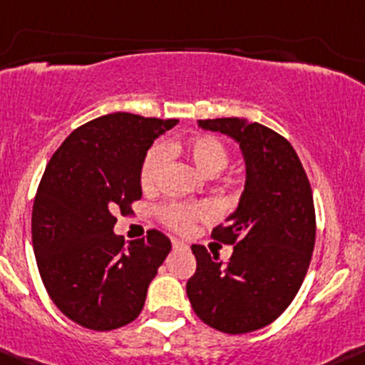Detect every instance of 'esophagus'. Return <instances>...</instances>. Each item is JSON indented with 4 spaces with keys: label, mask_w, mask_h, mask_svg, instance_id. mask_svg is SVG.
Listing matches in <instances>:
<instances>
[{
    "label": "esophagus",
    "mask_w": 365,
    "mask_h": 365,
    "mask_svg": "<svg viewBox=\"0 0 365 365\" xmlns=\"http://www.w3.org/2000/svg\"><path fill=\"white\" fill-rule=\"evenodd\" d=\"M172 247H174V250H186V244L182 242V240H179V239H174L172 240Z\"/></svg>",
    "instance_id": "esophagus-1"
}]
</instances>
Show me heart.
<instances>
[{
  "instance_id": "1",
  "label": "heart",
  "mask_w": 365,
  "mask_h": 365,
  "mask_svg": "<svg viewBox=\"0 0 365 365\" xmlns=\"http://www.w3.org/2000/svg\"><path fill=\"white\" fill-rule=\"evenodd\" d=\"M168 153H179L186 158L187 163L204 178H216L230 161V151L220 138L212 135H195L179 144L153 145L144 156L138 172V182L144 191L155 190L165 168ZM165 225L179 232L190 230L197 220H205L210 210L204 204H167L160 209Z\"/></svg>"
}]
</instances>
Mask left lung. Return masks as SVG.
Returning a JSON list of instances; mask_svg holds the SVG:
<instances>
[{
  "label": "left lung",
  "mask_w": 365,
  "mask_h": 365,
  "mask_svg": "<svg viewBox=\"0 0 365 365\" xmlns=\"http://www.w3.org/2000/svg\"><path fill=\"white\" fill-rule=\"evenodd\" d=\"M239 144L246 184L237 209L212 237L232 244L227 264L193 244L197 270L186 294L202 322L227 334L272 323L295 299L313 257L317 217L306 170L290 142L247 119H200Z\"/></svg>",
  "instance_id": "8db88e82"
}]
</instances>
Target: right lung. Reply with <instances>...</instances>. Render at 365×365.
I'll list each match as a JSON object with an SVG mask.
<instances>
[{
	"label": "right lung",
	"instance_id": "1",
	"mask_svg": "<svg viewBox=\"0 0 365 365\" xmlns=\"http://www.w3.org/2000/svg\"><path fill=\"white\" fill-rule=\"evenodd\" d=\"M178 123L101 115L71 131L45 168L31 216L36 265L52 302L86 329L105 332L133 322L170 253V239L158 230L130 242L115 235L114 214L140 200L142 160Z\"/></svg>",
	"mask_w": 365,
	"mask_h": 365
}]
</instances>
